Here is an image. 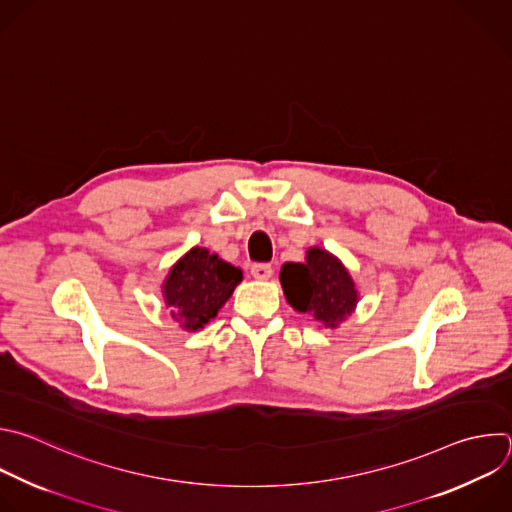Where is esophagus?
Here are the masks:
<instances>
[{"label":"esophagus","mask_w":512,"mask_h":512,"mask_svg":"<svg viewBox=\"0 0 512 512\" xmlns=\"http://www.w3.org/2000/svg\"><path fill=\"white\" fill-rule=\"evenodd\" d=\"M250 272H252V276H254L256 280H268V278L272 276V266H270V264H266V262L252 264Z\"/></svg>","instance_id":"1"}]
</instances>
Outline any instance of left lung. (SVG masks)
<instances>
[{
  "mask_svg": "<svg viewBox=\"0 0 512 512\" xmlns=\"http://www.w3.org/2000/svg\"><path fill=\"white\" fill-rule=\"evenodd\" d=\"M286 300L298 313H311L327 327H337L357 304V290L343 264L321 248L306 252L304 264L286 262L280 270Z\"/></svg>",
  "mask_w": 512,
  "mask_h": 512,
  "instance_id": "8db88e82",
  "label": "left lung"
}]
</instances>
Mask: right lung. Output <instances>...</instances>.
Here are the masks:
<instances>
[{"label":"right lung","mask_w":512,"mask_h":512,"mask_svg":"<svg viewBox=\"0 0 512 512\" xmlns=\"http://www.w3.org/2000/svg\"><path fill=\"white\" fill-rule=\"evenodd\" d=\"M242 280V270L206 248L189 250L169 272L163 292L171 317L195 331L218 315Z\"/></svg>","instance_id":"right-lung-1"}]
</instances>
